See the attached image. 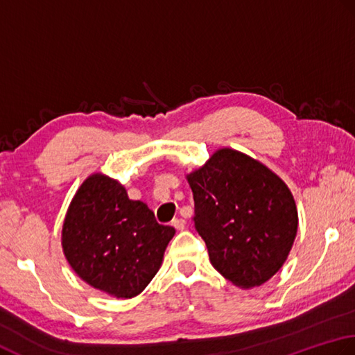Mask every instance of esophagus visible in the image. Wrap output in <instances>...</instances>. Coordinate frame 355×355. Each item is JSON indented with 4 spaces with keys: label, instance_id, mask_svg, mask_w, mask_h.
I'll use <instances>...</instances> for the list:
<instances>
[{
    "label": "esophagus",
    "instance_id": "esophagus-1",
    "mask_svg": "<svg viewBox=\"0 0 355 355\" xmlns=\"http://www.w3.org/2000/svg\"><path fill=\"white\" fill-rule=\"evenodd\" d=\"M171 225L175 227L178 231H182V230H185V220L184 219H173Z\"/></svg>",
    "mask_w": 355,
    "mask_h": 355
}]
</instances>
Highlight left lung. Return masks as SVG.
I'll list each match as a JSON object with an SVG mask.
<instances>
[{"label": "left lung", "instance_id": "8db88e82", "mask_svg": "<svg viewBox=\"0 0 355 355\" xmlns=\"http://www.w3.org/2000/svg\"><path fill=\"white\" fill-rule=\"evenodd\" d=\"M194 199V228L209 262L231 284L250 289L276 274L297 236L293 193L257 159L223 147L185 175Z\"/></svg>", "mask_w": 355, "mask_h": 355}]
</instances>
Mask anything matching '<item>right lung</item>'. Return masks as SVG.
<instances>
[{
  "label": "right lung",
  "instance_id": "add662e5",
  "mask_svg": "<svg viewBox=\"0 0 355 355\" xmlns=\"http://www.w3.org/2000/svg\"><path fill=\"white\" fill-rule=\"evenodd\" d=\"M175 228L128 198L124 185L93 173L78 188L62 223L69 265L85 284L112 297L139 295L156 276Z\"/></svg>",
  "mask_w": 355,
  "mask_h": 355
}]
</instances>
